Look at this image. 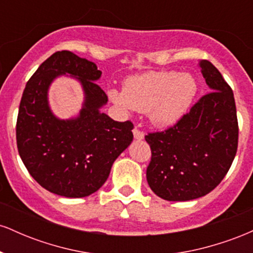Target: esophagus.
<instances>
[{"mask_svg": "<svg viewBox=\"0 0 253 253\" xmlns=\"http://www.w3.org/2000/svg\"><path fill=\"white\" fill-rule=\"evenodd\" d=\"M133 135H134V139L135 140H143L145 134L141 130H139L138 128H134L133 129Z\"/></svg>", "mask_w": 253, "mask_h": 253, "instance_id": "obj_1", "label": "esophagus"}]
</instances>
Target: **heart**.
<instances>
[{"label": "heart", "mask_w": 253, "mask_h": 253, "mask_svg": "<svg viewBox=\"0 0 253 253\" xmlns=\"http://www.w3.org/2000/svg\"><path fill=\"white\" fill-rule=\"evenodd\" d=\"M196 92L197 83L190 74L150 71L128 77L124 90L110 89L108 97L125 114L149 113L155 126L169 127L181 120Z\"/></svg>", "instance_id": "obj_1"}]
</instances>
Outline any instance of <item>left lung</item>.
<instances>
[{
    "mask_svg": "<svg viewBox=\"0 0 253 253\" xmlns=\"http://www.w3.org/2000/svg\"><path fill=\"white\" fill-rule=\"evenodd\" d=\"M199 66L211 92L175 126L145 136L152 152L147 183L167 201H189L207 195L222 181L237 153L233 91L211 62L201 60Z\"/></svg>",
    "mask_w": 253,
    "mask_h": 253,
    "instance_id": "1",
    "label": "left lung"
}]
</instances>
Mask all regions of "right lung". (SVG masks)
I'll list each match as a JSON object with an SVG mask.
<instances>
[{
  "label": "right lung",
  "instance_id": "add662e5",
  "mask_svg": "<svg viewBox=\"0 0 253 253\" xmlns=\"http://www.w3.org/2000/svg\"><path fill=\"white\" fill-rule=\"evenodd\" d=\"M96 64L70 51H58L30 78L16 123L19 155L36 181L59 196L85 197L108 178L112 165L133 140V124L101 112L108 97L96 82ZM60 76L76 79L84 101L79 115L59 119L48 103V90Z\"/></svg>",
  "mask_w": 253,
  "mask_h": 253
}]
</instances>
